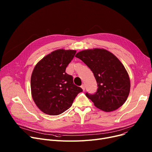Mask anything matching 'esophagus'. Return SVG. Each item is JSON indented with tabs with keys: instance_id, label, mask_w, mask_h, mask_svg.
Here are the masks:
<instances>
[{
	"instance_id": "34e87169",
	"label": "esophagus",
	"mask_w": 152,
	"mask_h": 152,
	"mask_svg": "<svg viewBox=\"0 0 152 152\" xmlns=\"http://www.w3.org/2000/svg\"><path fill=\"white\" fill-rule=\"evenodd\" d=\"M81 87V88L83 89V90L84 91H85V85H84V84H83Z\"/></svg>"
}]
</instances>
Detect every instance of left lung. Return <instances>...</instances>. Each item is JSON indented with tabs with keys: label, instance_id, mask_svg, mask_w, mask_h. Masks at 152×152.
<instances>
[{
	"label": "left lung",
	"instance_id": "obj_1",
	"mask_svg": "<svg viewBox=\"0 0 152 152\" xmlns=\"http://www.w3.org/2000/svg\"><path fill=\"white\" fill-rule=\"evenodd\" d=\"M75 57L88 66L96 79L98 89L87 98L98 108L110 112L121 107L130 92V79L122 63L112 53L103 49L85 50Z\"/></svg>",
	"mask_w": 152,
	"mask_h": 152
}]
</instances>
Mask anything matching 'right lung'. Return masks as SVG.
Segmentation results:
<instances>
[{
	"mask_svg": "<svg viewBox=\"0 0 152 152\" xmlns=\"http://www.w3.org/2000/svg\"><path fill=\"white\" fill-rule=\"evenodd\" d=\"M76 51L56 50L35 66L31 77L32 97L43 113L58 115L71 107L77 95L83 91L73 83L66 68Z\"/></svg>",
	"mask_w": 152,
	"mask_h": 152,
	"instance_id": "add662e5",
	"label": "right lung"
}]
</instances>
